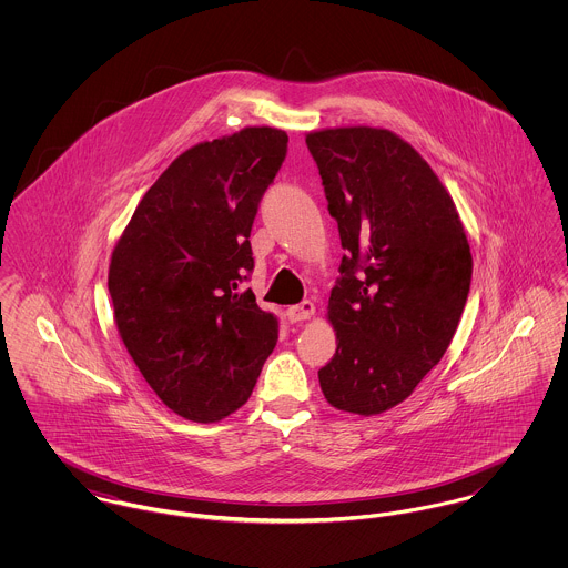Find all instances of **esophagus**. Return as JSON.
Instances as JSON below:
<instances>
[{"instance_id":"1","label":"esophagus","mask_w":568,"mask_h":568,"mask_svg":"<svg viewBox=\"0 0 568 568\" xmlns=\"http://www.w3.org/2000/svg\"><path fill=\"white\" fill-rule=\"evenodd\" d=\"M315 315V304L313 302H302V304H297V306H291V308H286V320L291 322V324H297V322H306V320H311Z\"/></svg>"}]
</instances>
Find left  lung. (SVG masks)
<instances>
[{
    "label": "left lung",
    "mask_w": 568,
    "mask_h": 568,
    "mask_svg": "<svg viewBox=\"0 0 568 568\" xmlns=\"http://www.w3.org/2000/svg\"><path fill=\"white\" fill-rule=\"evenodd\" d=\"M306 146L345 248L327 302L336 352L320 385L338 410L376 415L448 349L470 293V244L437 174L396 133L327 129Z\"/></svg>",
    "instance_id": "1"
}]
</instances>
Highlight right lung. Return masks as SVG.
<instances>
[{
    "instance_id": "1",
    "label": "right lung",
    "mask_w": 568,
    "mask_h": 568,
    "mask_svg": "<svg viewBox=\"0 0 568 568\" xmlns=\"http://www.w3.org/2000/svg\"><path fill=\"white\" fill-rule=\"evenodd\" d=\"M288 135L248 126L196 144L163 170L115 244L109 293L120 336L163 405L219 422L248 400L277 317L243 282L251 227Z\"/></svg>"
}]
</instances>
